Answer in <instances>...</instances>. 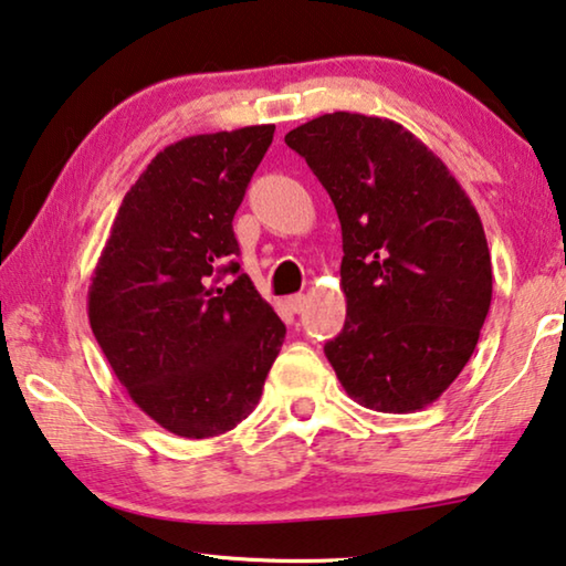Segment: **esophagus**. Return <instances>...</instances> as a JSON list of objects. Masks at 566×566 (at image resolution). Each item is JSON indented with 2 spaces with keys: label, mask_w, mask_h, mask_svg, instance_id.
<instances>
[{
  "label": "esophagus",
  "mask_w": 566,
  "mask_h": 566,
  "mask_svg": "<svg viewBox=\"0 0 566 566\" xmlns=\"http://www.w3.org/2000/svg\"><path fill=\"white\" fill-rule=\"evenodd\" d=\"M285 303H289L291 311H296L298 314V311H303V306H306V296H303V293H296V296H289Z\"/></svg>",
  "instance_id": "1"
}]
</instances>
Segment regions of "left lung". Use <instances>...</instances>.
<instances>
[{"label":"left lung","instance_id":"1","mask_svg":"<svg viewBox=\"0 0 566 566\" xmlns=\"http://www.w3.org/2000/svg\"><path fill=\"white\" fill-rule=\"evenodd\" d=\"M342 224L347 322L324 355L359 406L421 411L462 373L493 298L480 214L403 125L334 112L285 135Z\"/></svg>","mask_w":566,"mask_h":566}]
</instances>
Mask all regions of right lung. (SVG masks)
I'll list each match as a JSON object with an SVG mask.
<instances>
[{
	"label": "right lung",
	"mask_w": 566,
	"mask_h": 566,
	"mask_svg": "<svg viewBox=\"0 0 566 566\" xmlns=\"http://www.w3.org/2000/svg\"><path fill=\"white\" fill-rule=\"evenodd\" d=\"M275 125L184 137L122 199L88 285V322L129 398L176 437L248 419L285 339L232 219ZM229 272L233 283L219 286Z\"/></svg>",
	"instance_id": "obj_1"
}]
</instances>
